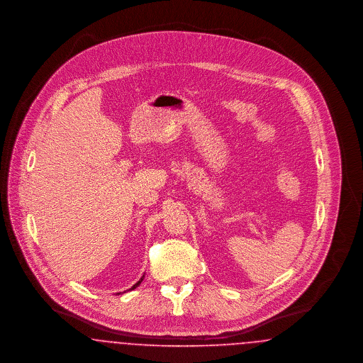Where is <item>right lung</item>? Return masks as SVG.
<instances>
[{"instance_id": "right-lung-1", "label": "right lung", "mask_w": 363, "mask_h": 363, "mask_svg": "<svg viewBox=\"0 0 363 363\" xmlns=\"http://www.w3.org/2000/svg\"><path fill=\"white\" fill-rule=\"evenodd\" d=\"M143 279H144V275H143V277H141V279H140V280H138V283H136V284H135V286H132V289H129V290H135V289H136V287H138V286H140V283H141V281H143Z\"/></svg>"}]
</instances>
